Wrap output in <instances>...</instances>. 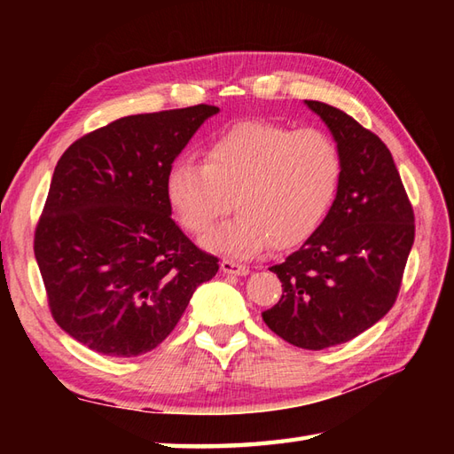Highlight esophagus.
<instances>
[{"mask_svg": "<svg viewBox=\"0 0 454 454\" xmlns=\"http://www.w3.org/2000/svg\"><path fill=\"white\" fill-rule=\"evenodd\" d=\"M220 269H222V273H226V275H238V277H246V275L249 273V267L234 263V262H228V259H224V262L220 263Z\"/></svg>", "mask_w": 454, "mask_h": 454, "instance_id": "1", "label": "esophagus"}]
</instances>
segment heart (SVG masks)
<instances>
[{
    "label": "heart",
    "mask_w": 454,
    "mask_h": 454,
    "mask_svg": "<svg viewBox=\"0 0 454 454\" xmlns=\"http://www.w3.org/2000/svg\"><path fill=\"white\" fill-rule=\"evenodd\" d=\"M202 156V163L185 156L171 163L168 200L192 234L208 232L236 207L239 215L205 246L239 259L271 244H304L325 220L341 181L340 150L316 129L246 121L218 134Z\"/></svg>",
    "instance_id": "heart-1"
}]
</instances>
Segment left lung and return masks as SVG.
<instances>
[{
  "mask_svg": "<svg viewBox=\"0 0 454 454\" xmlns=\"http://www.w3.org/2000/svg\"><path fill=\"white\" fill-rule=\"evenodd\" d=\"M304 103L332 132L341 181L320 228L269 269L281 278L283 296L262 316L285 341L320 351L353 340L388 314L416 226L387 144L332 105Z\"/></svg>",
  "mask_w": 454,
  "mask_h": 454,
  "instance_id": "left-lung-1",
  "label": "left lung"
}]
</instances>
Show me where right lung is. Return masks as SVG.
I'll list each match as a JSON object with an SVG mask.
<instances>
[{"label":"right lung","mask_w":454,"mask_h":454,"mask_svg":"<svg viewBox=\"0 0 454 454\" xmlns=\"http://www.w3.org/2000/svg\"><path fill=\"white\" fill-rule=\"evenodd\" d=\"M220 109L132 114L85 134L58 160L35 232L56 324L109 356L166 340L197 286L218 271L171 218L168 169Z\"/></svg>","instance_id":"obj_1"}]
</instances>
